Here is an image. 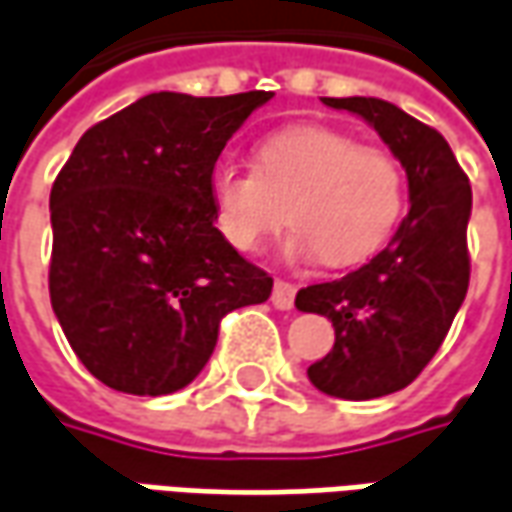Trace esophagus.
I'll return each mask as SVG.
<instances>
[{
    "label": "esophagus",
    "mask_w": 512,
    "mask_h": 512,
    "mask_svg": "<svg viewBox=\"0 0 512 512\" xmlns=\"http://www.w3.org/2000/svg\"><path fill=\"white\" fill-rule=\"evenodd\" d=\"M294 297H297V288L291 283H285V280H277L274 283V291H271V302H274V308H280V311H291L294 308Z\"/></svg>",
    "instance_id": "1"
}]
</instances>
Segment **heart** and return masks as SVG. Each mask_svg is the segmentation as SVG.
I'll list each match as a JSON object with an SVG mask.
<instances>
[{
	"instance_id": "b5f03b06",
	"label": "heart",
	"mask_w": 512,
	"mask_h": 512,
	"mask_svg": "<svg viewBox=\"0 0 512 512\" xmlns=\"http://www.w3.org/2000/svg\"><path fill=\"white\" fill-rule=\"evenodd\" d=\"M207 193L212 221L235 252L252 255L288 221L294 260L353 266L389 241L406 198L401 165L328 125H288L260 139L255 170L218 162Z\"/></svg>"
}]
</instances>
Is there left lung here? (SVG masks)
<instances>
[{"label": "left lung", "mask_w": 512, "mask_h": 512, "mask_svg": "<svg viewBox=\"0 0 512 512\" xmlns=\"http://www.w3.org/2000/svg\"><path fill=\"white\" fill-rule=\"evenodd\" d=\"M373 125L406 170L409 212L392 241L342 280L297 294L305 314L328 316L333 350L308 367L319 392L370 401L409 387L460 311L471 260V184L440 131L378 97H322Z\"/></svg>", "instance_id": "left-lung-1"}]
</instances>
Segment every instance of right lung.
I'll use <instances>...</instances> for the list:
<instances>
[{
	"label": "right lung",
	"mask_w": 512,
	"mask_h": 512,
	"mask_svg": "<svg viewBox=\"0 0 512 512\" xmlns=\"http://www.w3.org/2000/svg\"><path fill=\"white\" fill-rule=\"evenodd\" d=\"M271 92H154L92 125L50 193V300L81 364L128 395H170L210 361L221 319L271 280L221 241L207 179Z\"/></svg>",
	"instance_id": "add662e5"
}]
</instances>
